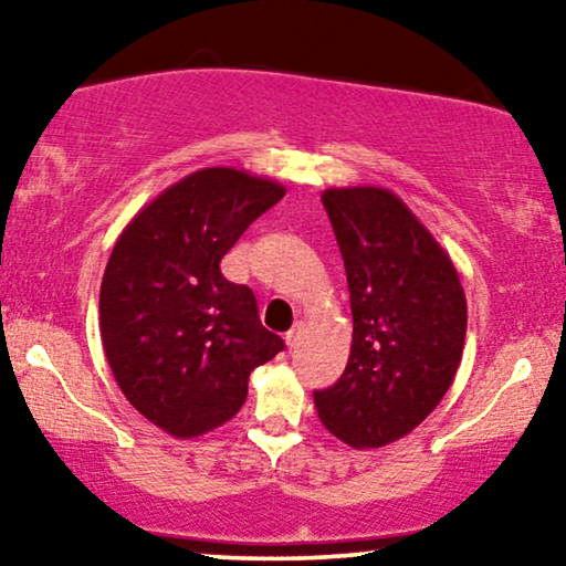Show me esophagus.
Wrapping results in <instances>:
<instances>
[{"label": "esophagus", "mask_w": 566, "mask_h": 566, "mask_svg": "<svg viewBox=\"0 0 566 566\" xmlns=\"http://www.w3.org/2000/svg\"><path fill=\"white\" fill-rule=\"evenodd\" d=\"M298 335H301V329L296 327V329H291L289 335H285V345H289V350H296V345H298Z\"/></svg>", "instance_id": "obj_1"}]
</instances>
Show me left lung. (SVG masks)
I'll use <instances>...</instances> for the list:
<instances>
[{"label": "left lung", "instance_id": "8db88e82", "mask_svg": "<svg viewBox=\"0 0 566 566\" xmlns=\"http://www.w3.org/2000/svg\"><path fill=\"white\" fill-rule=\"evenodd\" d=\"M322 203L345 260L353 345L345 374L314 391L319 420L353 448L405 438L451 389L467 296L436 237L391 190L329 188Z\"/></svg>", "mask_w": 566, "mask_h": 566}]
</instances>
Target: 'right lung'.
I'll return each instance as SVG.
<instances>
[{
  "label": "right lung",
  "instance_id": "1",
  "mask_svg": "<svg viewBox=\"0 0 566 566\" xmlns=\"http://www.w3.org/2000/svg\"><path fill=\"white\" fill-rule=\"evenodd\" d=\"M285 196L234 167L198 169L138 211L115 242L99 285V335L126 399L175 438L231 420L250 374L283 350L262 327L247 285L221 258Z\"/></svg>",
  "mask_w": 566,
  "mask_h": 566
}]
</instances>
